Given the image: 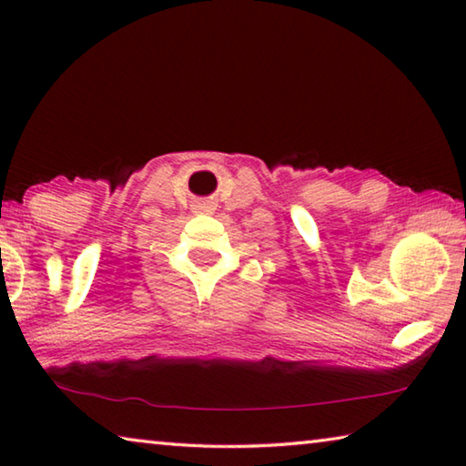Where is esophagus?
Instances as JSON below:
<instances>
[{"label": "esophagus", "instance_id": "obj_1", "mask_svg": "<svg viewBox=\"0 0 466 466\" xmlns=\"http://www.w3.org/2000/svg\"><path fill=\"white\" fill-rule=\"evenodd\" d=\"M203 208H211V203H205V205H203Z\"/></svg>", "mask_w": 466, "mask_h": 466}]
</instances>
